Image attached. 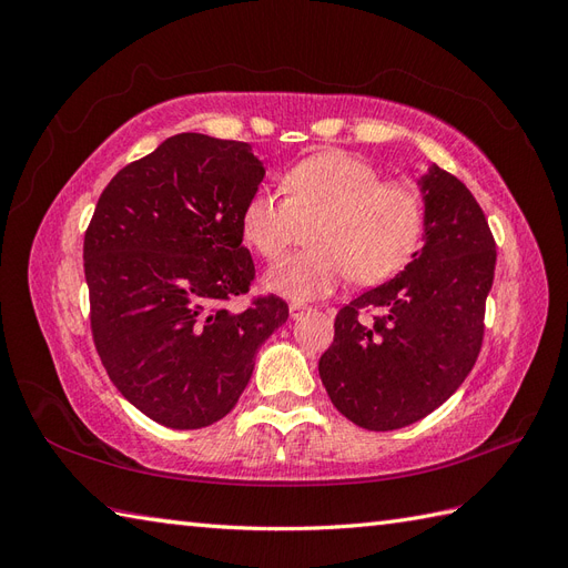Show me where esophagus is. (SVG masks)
Segmentation results:
<instances>
[{
  "mask_svg": "<svg viewBox=\"0 0 568 568\" xmlns=\"http://www.w3.org/2000/svg\"><path fill=\"white\" fill-rule=\"evenodd\" d=\"M305 311H311V307L303 305V303H291L288 305V313H291V317H294V320H298Z\"/></svg>",
  "mask_w": 568,
  "mask_h": 568,
  "instance_id": "obj_1",
  "label": "esophagus"
}]
</instances>
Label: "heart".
<instances>
[{
  "label": "heart",
  "mask_w": 568,
  "mask_h": 568,
  "mask_svg": "<svg viewBox=\"0 0 568 568\" xmlns=\"http://www.w3.org/2000/svg\"><path fill=\"white\" fill-rule=\"evenodd\" d=\"M284 192L257 189L242 211L244 242L280 261L298 220H317L315 248L286 257L265 284L288 298H315L348 277L379 284L400 272L424 234V199L415 186L382 182L379 170L346 151L313 153L284 175Z\"/></svg>",
  "instance_id": "heart-1"
}]
</instances>
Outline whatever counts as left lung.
<instances>
[{
  "mask_svg": "<svg viewBox=\"0 0 568 568\" xmlns=\"http://www.w3.org/2000/svg\"><path fill=\"white\" fill-rule=\"evenodd\" d=\"M424 246L382 286L343 305L320 376L334 407L367 432L415 424L467 379L484 343L495 239L474 194L432 165L419 180ZM376 310L374 323L358 313Z\"/></svg>",
  "mask_w": 568,
  "mask_h": 568,
  "instance_id": "8db88e82",
  "label": "left lung"
}]
</instances>
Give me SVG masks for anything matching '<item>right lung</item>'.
Returning a JSON list of instances; mask_svg holds the SVG:
<instances>
[{
    "mask_svg": "<svg viewBox=\"0 0 568 568\" xmlns=\"http://www.w3.org/2000/svg\"><path fill=\"white\" fill-rule=\"evenodd\" d=\"M263 178L251 144L182 132L120 170L84 232L97 353L115 388L168 428L225 417L288 317L280 296L225 305L255 277L242 211Z\"/></svg>",
    "mask_w": 568,
    "mask_h": 568,
    "instance_id": "1",
    "label": "right lung"
}]
</instances>
